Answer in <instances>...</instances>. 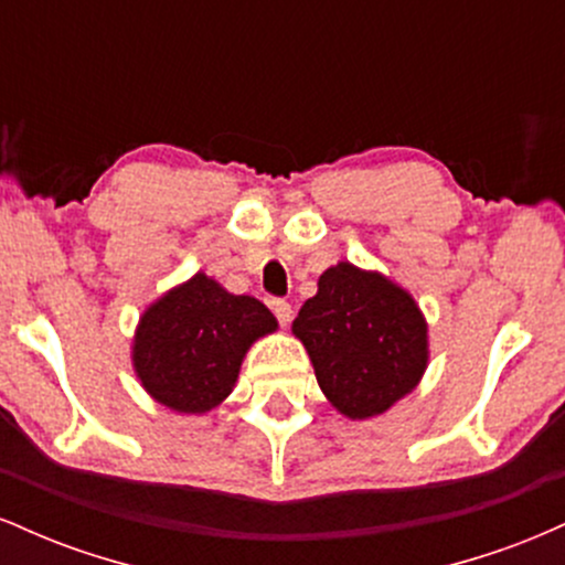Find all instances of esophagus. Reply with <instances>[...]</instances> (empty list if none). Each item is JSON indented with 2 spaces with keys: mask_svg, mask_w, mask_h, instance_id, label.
<instances>
[{
  "mask_svg": "<svg viewBox=\"0 0 565 565\" xmlns=\"http://www.w3.org/2000/svg\"><path fill=\"white\" fill-rule=\"evenodd\" d=\"M274 313L276 319L281 327H287V323L291 321V305L287 300H274Z\"/></svg>",
  "mask_w": 565,
  "mask_h": 565,
  "instance_id": "34e87169",
  "label": "esophagus"
}]
</instances>
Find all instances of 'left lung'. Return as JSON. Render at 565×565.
<instances>
[{
  "label": "left lung",
  "instance_id": "1",
  "mask_svg": "<svg viewBox=\"0 0 565 565\" xmlns=\"http://www.w3.org/2000/svg\"><path fill=\"white\" fill-rule=\"evenodd\" d=\"M319 387L342 417L372 419L406 398L430 361L417 300L380 270L342 260L319 276V291L297 313Z\"/></svg>",
  "mask_w": 565,
  "mask_h": 565
}]
</instances>
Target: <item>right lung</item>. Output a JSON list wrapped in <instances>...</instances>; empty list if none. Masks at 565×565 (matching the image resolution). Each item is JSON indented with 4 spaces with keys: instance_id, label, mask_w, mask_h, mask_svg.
<instances>
[{
    "instance_id": "right-lung-1",
    "label": "right lung",
    "mask_w": 565,
    "mask_h": 565,
    "mask_svg": "<svg viewBox=\"0 0 565 565\" xmlns=\"http://www.w3.org/2000/svg\"><path fill=\"white\" fill-rule=\"evenodd\" d=\"M278 329L249 295H233L199 274L142 310L132 337V369L142 391L178 414H206L236 387L246 350Z\"/></svg>"
}]
</instances>
